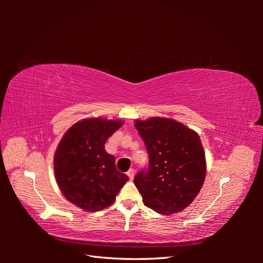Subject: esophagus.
<instances>
[{"mask_svg": "<svg viewBox=\"0 0 263 263\" xmlns=\"http://www.w3.org/2000/svg\"><path fill=\"white\" fill-rule=\"evenodd\" d=\"M127 176H128V178H129L130 180H133V179H134V176H135V171H134L133 169H130L128 172H127Z\"/></svg>", "mask_w": 263, "mask_h": 263, "instance_id": "1", "label": "esophagus"}]
</instances>
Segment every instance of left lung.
<instances>
[{"instance_id":"1","label":"left lung","mask_w":263,"mask_h":263,"mask_svg":"<svg viewBox=\"0 0 263 263\" xmlns=\"http://www.w3.org/2000/svg\"><path fill=\"white\" fill-rule=\"evenodd\" d=\"M135 126L149 154L148 170L134 178L142 202L163 215L183 211L200 193L206 176L200 136L172 118L136 119Z\"/></svg>"}]
</instances>
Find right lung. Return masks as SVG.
I'll return each mask as SVG.
<instances>
[{
	"instance_id": "1",
	"label": "right lung",
	"mask_w": 263,
	"mask_h": 263,
	"mask_svg": "<svg viewBox=\"0 0 263 263\" xmlns=\"http://www.w3.org/2000/svg\"><path fill=\"white\" fill-rule=\"evenodd\" d=\"M123 123L102 117L81 119L66 132L55 149L53 169L61 193L86 212L112 205L128 181L126 174L117 171L115 157L104 148Z\"/></svg>"
}]
</instances>
